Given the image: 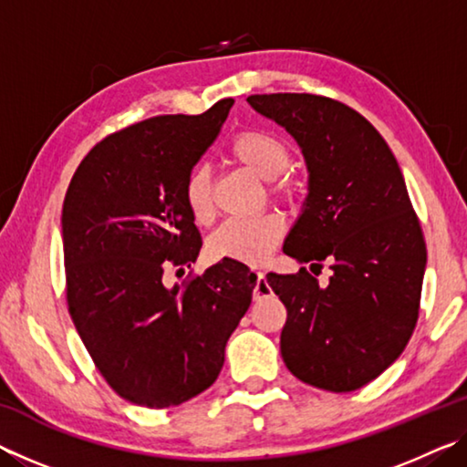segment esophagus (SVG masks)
Returning a JSON list of instances; mask_svg holds the SVG:
<instances>
[{
    "mask_svg": "<svg viewBox=\"0 0 467 467\" xmlns=\"http://www.w3.org/2000/svg\"><path fill=\"white\" fill-rule=\"evenodd\" d=\"M247 275L253 280V284H255V286H253V298L257 300V298H264V296L270 295L272 288L267 286L264 272H249Z\"/></svg>",
    "mask_w": 467,
    "mask_h": 467,
    "instance_id": "34e87169",
    "label": "esophagus"
}]
</instances>
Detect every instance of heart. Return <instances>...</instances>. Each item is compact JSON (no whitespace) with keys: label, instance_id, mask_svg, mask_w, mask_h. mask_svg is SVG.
<instances>
[{"label":"heart","instance_id":"obj_1","mask_svg":"<svg viewBox=\"0 0 467 467\" xmlns=\"http://www.w3.org/2000/svg\"><path fill=\"white\" fill-rule=\"evenodd\" d=\"M231 154L244 169L255 172L264 181H274V192L290 195L288 181L278 179L290 167V148L280 138L267 131H243L233 140ZM183 197L197 223L212 218V175L208 167H195L183 185ZM286 231L284 218L275 212L253 218L228 220L208 239V255L212 259H233L247 265H257L270 255Z\"/></svg>","mask_w":467,"mask_h":467}]
</instances>
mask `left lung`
Segmentation results:
<instances>
[{"label": "left lung", "instance_id": "left-lung-1", "mask_svg": "<svg viewBox=\"0 0 467 467\" xmlns=\"http://www.w3.org/2000/svg\"><path fill=\"white\" fill-rule=\"evenodd\" d=\"M247 102L295 138L309 172L284 253L327 259L334 272L326 288L305 267L267 274L288 313L282 358L319 389H360L404 352L420 306L426 247L404 175L381 133L344 102L290 92Z\"/></svg>", "mask_w": 467, "mask_h": 467}]
</instances>
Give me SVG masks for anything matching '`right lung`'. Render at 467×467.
Returning <instances> with one entry per match:
<instances>
[{
    "label": "right lung",
    "mask_w": 467,
    "mask_h": 467,
    "mask_svg": "<svg viewBox=\"0 0 467 467\" xmlns=\"http://www.w3.org/2000/svg\"><path fill=\"white\" fill-rule=\"evenodd\" d=\"M233 102L152 117L99 141L63 200L69 315L100 375L131 404L171 408L208 389L251 305L249 267L233 259L164 284L169 264L183 270L200 255L183 185Z\"/></svg>",
    "instance_id": "right-lung-1"
}]
</instances>
